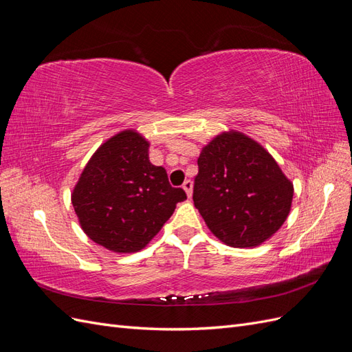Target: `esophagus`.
Segmentation results:
<instances>
[{
	"label": "esophagus",
	"instance_id": "1",
	"mask_svg": "<svg viewBox=\"0 0 352 352\" xmlns=\"http://www.w3.org/2000/svg\"><path fill=\"white\" fill-rule=\"evenodd\" d=\"M184 189H185L188 198H190V195H192V180H189V179L185 180V182H184Z\"/></svg>",
	"mask_w": 352,
	"mask_h": 352
}]
</instances>
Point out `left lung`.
Listing matches in <instances>:
<instances>
[{"mask_svg": "<svg viewBox=\"0 0 352 352\" xmlns=\"http://www.w3.org/2000/svg\"><path fill=\"white\" fill-rule=\"evenodd\" d=\"M292 197L291 180L251 138L221 133L202 148L194 204L226 245L250 248L269 239L289 214Z\"/></svg>", "mask_w": 352, "mask_h": 352, "instance_id": "left-lung-1", "label": "left lung"}]
</instances>
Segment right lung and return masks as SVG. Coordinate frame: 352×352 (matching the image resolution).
I'll list each match as a JSON object with an SVG mask.
<instances>
[{
  "label": "right lung",
  "instance_id": "right-lung-1",
  "mask_svg": "<svg viewBox=\"0 0 352 352\" xmlns=\"http://www.w3.org/2000/svg\"><path fill=\"white\" fill-rule=\"evenodd\" d=\"M148 146L135 131L117 133L91 157L73 189L83 232L110 251L142 250L186 199L164 167L150 163Z\"/></svg>",
  "mask_w": 352,
  "mask_h": 352
}]
</instances>
